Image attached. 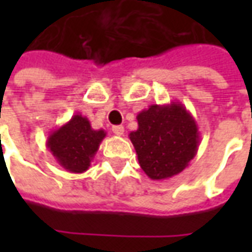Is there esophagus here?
I'll list each match as a JSON object with an SVG mask.
<instances>
[{
    "label": "esophagus",
    "instance_id": "1",
    "mask_svg": "<svg viewBox=\"0 0 252 252\" xmlns=\"http://www.w3.org/2000/svg\"><path fill=\"white\" fill-rule=\"evenodd\" d=\"M112 131H113V133H115V135H117V136H123V133H124V126H115L113 128H112Z\"/></svg>",
    "mask_w": 252,
    "mask_h": 252
}]
</instances>
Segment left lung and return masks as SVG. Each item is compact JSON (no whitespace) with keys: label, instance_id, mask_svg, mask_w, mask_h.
Segmentation results:
<instances>
[{"label":"left lung","instance_id":"8db88e82","mask_svg":"<svg viewBox=\"0 0 252 252\" xmlns=\"http://www.w3.org/2000/svg\"><path fill=\"white\" fill-rule=\"evenodd\" d=\"M137 129L129 133L143 171L154 181L180 174L194 158L200 132L194 117L178 101L151 105L136 116Z\"/></svg>","mask_w":252,"mask_h":252}]
</instances>
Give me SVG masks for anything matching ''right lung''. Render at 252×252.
<instances>
[{
	"instance_id": "1",
	"label": "right lung",
	"mask_w": 252,
	"mask_h": 252,
	"mask_svg": "<svg viewBox=\"0 0 252 252\" xmlns=\"http://www.w3.org/2000/svg\"><path fill=\"white\" fill-rule=\"evenodd\" d=\"M105 136L104 129L92 128L88 117L74 115L66 124L50 133L47 148L63 169L81 174L90 167Z\"/></svg>"
}]
</instances>
